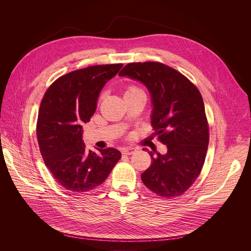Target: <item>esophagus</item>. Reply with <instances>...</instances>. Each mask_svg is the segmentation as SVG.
Masks as SVG:
<instances>
[{
	"label": "esophagus",
	"instance_id": "1",
	"mask_svg": "<svg viewBox=\"0 0 251 251\" xmlns=\"http://www.w3.org/2000/svg\"><path fill=\"white\" fill-rule=\"evenodd\" d=\"M136 152V149L135 148H132V147H128V148H124L122 150V154L124 155H132Z\"/></svg>",
	"mask_w": 251,
	"mask_h": 251
}]
</instances>
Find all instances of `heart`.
Instances as JSON below:
<instances>
[{
    "mask_svg": "<svg viewBox=\"0 0 251 251\" xmlns=\"http://www.w3.org/2000/svg\"><path fill=\"white\" fill-rule=\"evenodd\" d=\"M135 91H139V89H138V88H136V87H130V88H128V90L126 91V93H129V92H135Z\"/></svg>",
    "mask_w": 251,
    "mask_h": 251,
    "instance_id": "heart-1",
    "label": "heart"
}]
</instances>
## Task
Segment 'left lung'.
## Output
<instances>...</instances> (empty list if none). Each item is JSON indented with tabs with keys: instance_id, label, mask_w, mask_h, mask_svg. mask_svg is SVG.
I'll list each match as a JSON object with an SVG mask.
<instances>
[{
	"instance_id": "left-lung-1",
	"label": "left lung",
	"mask_w": 251,
	"mask_h": 251,
	"mask_svg": "<svg viewBox=\"0 0 251 251\" xmlns=\"http://www.w3.org/2000/svg\"><path fill=\"white\" fill-rule=\"evenodd\" d=\"M119 76L137 80L148 89L151 123L168 150L164 155L149 152L152 163L141 175L142 182L161 197L182 195L199 176L208 146V126L199 89L178 71L159 62L129 63Z\"/></svg>"
}]
</instances>
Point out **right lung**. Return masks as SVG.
Returning <instances> with one entry per match:
<instances>
[{
    "mask_svg": "<svg viewBox=\"0 0 251 251\" xmlns=\"http://www.w3.org/2000/svg\"><path fill=\"white\" fill-rule=\"evenodd\" d=\"M123 64L94 65L56 79L40 107L37 136L46 166L65 189L83 193L101 185L121 158L114 148L86 150L82 125L95 113L99 94Z\"/></svg>",
    "mask_w": 251,
    "mask_h": 251,
    "instance_id": "add662e5",
    "label": "right lung"
}]
</instances>
